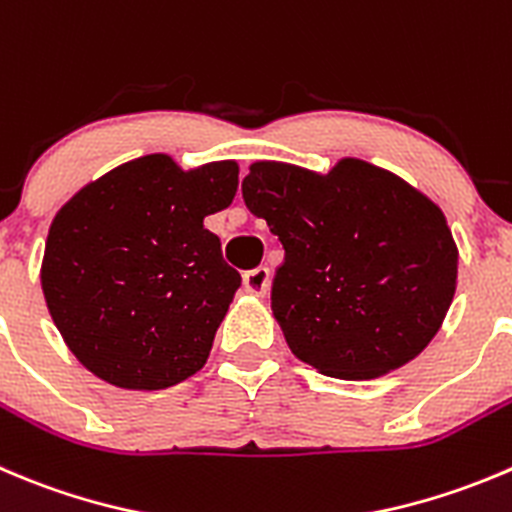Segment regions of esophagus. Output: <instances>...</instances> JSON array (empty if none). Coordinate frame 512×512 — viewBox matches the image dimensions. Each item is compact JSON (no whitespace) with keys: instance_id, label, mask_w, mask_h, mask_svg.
I'll use <instances>...</instances> for the list:
<instances>
[{"instance_id":"obj_1","label":"esophagus","mask_w":512,"mask_h":512,"mask_svg":"<svg viewBox=\"0 0 512 512\" xmlns=\"http://www.w3.org/2000/svg\"><path fill=\"white\" fill-rule=\"evenodd\" d=\"M242 287H245V292H250V295L265 297L267 290H270V270H267V267H255V270L245 272Z\"/></svg>"}]
</instances>
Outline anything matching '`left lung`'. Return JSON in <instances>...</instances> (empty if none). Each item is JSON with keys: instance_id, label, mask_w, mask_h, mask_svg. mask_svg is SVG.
Returning a JSON list of instances; mask_svg holds the SVG:
<instances>
[{"instance_id": "8db88e82", "label": "left lung", "mask_w": 512, "mask_h": 512, "mask_svg": "<svg viewBox=\"0 0 512 512\" xmlns=\"http://www.w3.org/2000/svg\"><path fill=\"white\" fill-rule=\"evenodd\" d=\"M242 197L285 247L272 315L297 360L372 380L418 357L458 285L443 210L393 172L345 157L327 175L255 162Z\"/></svg>"}]
</instances>
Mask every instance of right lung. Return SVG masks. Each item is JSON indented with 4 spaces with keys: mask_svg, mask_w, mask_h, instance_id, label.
<instances>
[{
    "mask_svg": "<svg viewBox=\"0 0 512 512\" xmlns=\"http://www.w3.org/2000/svg\"><path fill=\"white\" fill-rule=\"evenodd\" d=\"M237 162L182 170L124 162L54 215L39 280L72 355L124 390H165L202 370L240 287L205 217L230 207Z\"/></svg>",
    "mask_w": 512,
    "mask_h": 512,
    "instance_id": "obj_1",
    "label": "right lung"
}]
</instances>
